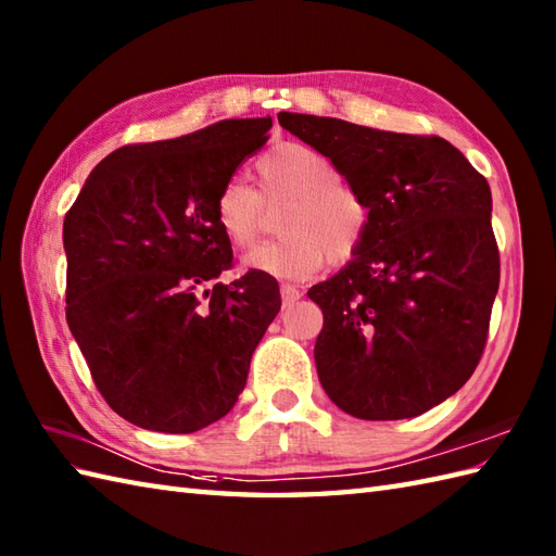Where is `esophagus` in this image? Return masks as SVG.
<instances>
[{"mask_svg": "<svg viewBox=\"0 0 556 556\" xmlns=\"http://www.w3.org/2000/svg\"><path fill=\"white\" fill-rule=\"evenodd\" d=\"M301 299V289L293 287V285H281V303L291 305Z\"/></svg>", "mask_w": 556, "mask_h": 556, "instance_id": "1", "label": "esophagus"}]
</instances>
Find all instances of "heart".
Wrapping results in <instances>:
<instances>
[{
	"mask_svg": "<svg viewBox=\"0 0 556 556\" xmlns=\"http://www.w3.org/2000/svg\"><path fill=\"white\" fill-rule=\"evenodd\" d=\"M260 191L243 179L222 186L215 222L233 248H251L265 222V205L279 212L285 239L257 248L245 265L277 279H308L329 263L356 257L370 229V205L337 164L305 143H279L255 162Z\"/></svg>",
	"mask_w": 556,
	"mask_h": 556,
	"instance_id": "heart-1",
	"label": "heart"
}]
</instances>
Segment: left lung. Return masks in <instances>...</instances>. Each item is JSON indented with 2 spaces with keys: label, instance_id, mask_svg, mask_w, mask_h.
<instances>
[{
  "label": "left lung",
  "instance_id": "left-lung-1",
  "mask_svg": "<svg viewBox=\"0 0 556 556\" xmlns=\"http://www.w3.org/2000/svg\"><path fill=\"white\" fill-rule=\"evenodd\" d=\"M370 205L361 251L308 296L317 377L363 420L413 418L458 392L488 344L500 289L490 184L440 136L281 112Z\"/></svg>",
  "mask_w": 556,
  "mask_h": 556
}]
</instances>
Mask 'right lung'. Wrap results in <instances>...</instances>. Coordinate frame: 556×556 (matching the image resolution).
<instances>
[{
  "mask_svg": "<svg viewBox=\"0 0 556 556\" xmlns=\"http://www.w3.org/2000/svg\"><path fill=\"white\" fill-rule=\"evenodd\" d=\"M271 119L114 150L64 217L66 323L92 382L138 428L186 434L224 418L281 308L275 277L231 285L215 200Z\"/></svg>",
  "mask_w": 556,
  "mask_h": 556,
  "instance_id": "obj_1",
  "label": "right lung"
}]
</instances>
